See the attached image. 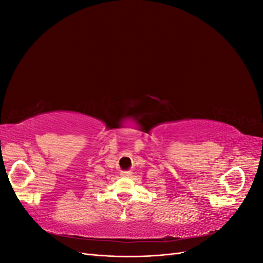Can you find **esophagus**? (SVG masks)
Segmentation results:
<instances>
[{
	"instance_id": "1",
	"label": "esophagus",
	"mask_w": 263,
	"mask_h": 263,
	"mask_svg": "<svg viewBox=\"0 0 263 263\" xmlns=\"http://www.w3.org/2000/svg\"><path fill=\"white\" fill-rule=\"evenodd\" d=\"M121 176H122L123 178H129V177L132 176V172H130V171H123V172L121 173Z\"/></svg>"
}]
</instances>
